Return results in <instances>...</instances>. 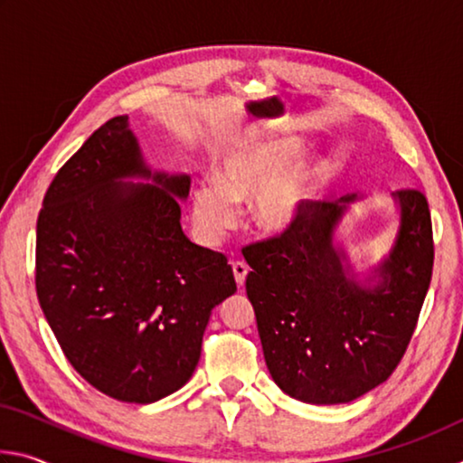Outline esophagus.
Instances as JSON below:
<instances>
[{"mask_svg":"<svg viewBox=\"0 0 463 463\" xmlns=\"http://www.w3.org/2000/svg\"><path fill=\"white\" fill-rule=\"evenodd\" d=\"M232 273H234V281H237V286L241 288L242 284H245L247 273H249L247 263H242V261H234V263H232Z\"/></svg>","mask_w":463,"mask_h":463,"instance_id":"esophagus-1","label":"esophagus"}]
</instances>
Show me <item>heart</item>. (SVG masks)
Listing matches in <instances>:
<instances>
[{"label": "heart", "instance_id": "1", "mask_svg": "<svg viewBox=\"0 0 463 463\" xmlns=\"http://www.w3.org/2000/svg\"><path fill=\"white\" fill-rule=\"evenodd\" d=\"M298 151L296 145L278 143L231 153L216 171V184H200L192 194L194 221L208 241H218L237 222L234 202H247L260 195L255 203V221L265 232H284L296 221L298 210L308 198L310 177H278Z\"/></svg>", "mask_w": 463, "mask_h": 463}]
</instances>
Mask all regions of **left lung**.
<instances>
[{
  "mask_svg": "<svg viewBox=\"0 0 463 463\" xmlns=\"http://www.w3.org/2000/svg\"><path fill=\"white\" fill-rule=\"evenodd\" d=\"M401 229L380 284L359 286L343 268L333 232L341 202H307L289 229L247 245V296L273 382L308 404H341L386 382L417 328L433 273L425 194L398 190Z\"/></svg>",
  "mask_w": 463,
  "mask_h": 463,
  "instance_id": "1",
  "label": "left lung"
}]
</instances>
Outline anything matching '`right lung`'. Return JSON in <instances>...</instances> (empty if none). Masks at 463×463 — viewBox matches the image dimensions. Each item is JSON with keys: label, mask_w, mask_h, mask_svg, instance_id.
I'll return each mask as SVG.
<instances>
[{"label": "right lung", "mask_w": 463, "mask_h": 463, "mask_svg": "<svg viewBox=\"0 0 463 463\" xmlns=\"http://www.w3.org/2000/svg\"><path fill=\"white\" fill-rule=\"evenodd\" d=\"M151 177L128 116L93 132L54 175L36 222V294L75 372L114 401L174 394L200 362L210 312L237 292L222 253L179 224L190 177Z\"/></svg>", "instance_id": "1"}]
</instances>
